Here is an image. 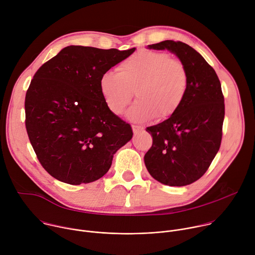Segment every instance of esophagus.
Instances as JSON below:
<instances>
[{"instance_id":"34e87169","label":"esophagus","mask_w":255,"mask_h":255,"mask_svg":"<svg viewBox=\"0 0 255 255\" xmlns=\"http://www.w3.org/2000/svg\"><path fill=\"white\" fill-rule=\"evenodd\" d=\"M132 130H133L134 135H136V134L140 133L143 130V128H141L140 126H137V125H132Z\"/></svg>"}]
</instances>
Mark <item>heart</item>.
Listing matches in <instances>:
<instances>
[{"label": "heart", "instance_id": "obj_1", "mask_svg": "<svg viewBox=\"0 0 255 255\" xmlns=\"http://www.w3.org/2000/svg\"><path fill=\"white\" fill-rule=\"evenodd\" d=\"M189 85L185 64L162 51L140 50L124 59L116 71H107L100 81L102 97L115 115H122L133 92L138 98L128 116L144 122L153 116L170 117L183 103Z\"/></svg>", "mask_w": 255, "mask_h": 255}]
</instances>
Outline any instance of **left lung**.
I'll list each match as a JSON object with an SVG mask.
<instances>
[{
    "label": "left lung",
    "mask_w": 255,
    "mask_h": 255,
    "mask_svg": "<svg viewBox=\"0 0 255 255\" xmlns=\"http://www.w3.org/2000/svg\"><path fill=\"white\" fill-rule=\"evenodd\" d=\"M148 48L169 50L188 70L183 103L169 118L146 128L152 146L144 155L154 179L166 186L184 187L203 176L219 151L225 115L221 84L205 58L184 42L165 40Z\"/></svg>",
    "instance_id": "8db88e82"
}]
</instances>
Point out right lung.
<instances>
[{
	"label": "right lung",
	"mask_w": 255,
	"mask_h": 255,
	"mask_svg": "<svg viewBox=\"0 0 255 255\" xmlns=\"http://www.w3.org/2000/svg\"><path fill=\"white\" fill-rule=\"evenodd\" d=\"M135 49L70 45L36 71L25 98L26 130L54 178L69 185L97 180L131 140V126L109 110L100 81Z\"/></svg>",
	"instance_id": "add662e5"
}]
</instances>
